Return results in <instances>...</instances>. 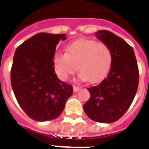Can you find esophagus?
Returning a JSON list of instances; mask_svg holds the SVG:
<instances>
[{
    "label": "esophagus",
    "instance_id": "34e87169",
    "mask_svg": "<svg viewBox=\"0 0 149 149\" xmlns=\"http://www.w3.org/2000/svg\"><path fill=\"white\" fill-rule=\"evenodd\" d=\"M73 89H74V92H77V91H79V89H80V88L74 85V86H73Z\"/></svg>",
    "mask_w": 149,
    "mask_h": 149
}]
</instances>
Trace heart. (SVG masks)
Instances as JSON below:
<instances>
[{
  "instance_id": "obj_1",
  "label": "heart",
  "mask_w": 149,
  "mask_h": 149,
  "mask_svg": "<svg viewBox=\"0 0 149 149\" xmlns=\"http://www.w3.org/2000/svg\"><path fill=\"white\" fill-rule=\"evenodd\" d=\"M113 59V51L107 44L80 39L67 45L65 53L56 52L53 65L58 77L63 81L77 71L78 66L79 79L97 83L109 74Z\"/></svg>"
}]
</instances>
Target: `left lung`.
Segmentation results:
<instances>
[{
    "label": "left lung",
    "instance_id": "1",
    "mask_svg": "<svg viewBox=\"0 0 149 149\" xmlns=\"http://www.w3.org/2000/svg\"><path fill=\"white\" fill-rule=\"evenodd\" d=\"M97 37L113 51V64L107 77L98 85L87 88L89 100L84 104L86 115L95 122H115L128 110L134 99L139 72L133 48L109 31H100Z\"/></svg>",
    "mask_w": 149,
    "mask_h": 149
}]
</instances>
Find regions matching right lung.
Wrapping results in <instances>:
<instances>
[{
    "mask_svg": "<svg viewBox=\"0 0 149 149\" xmlns=\"http://www.w3.org/2000/svg\"><path fill=\"white\" fill-rule=\"evenodd\" d=\"M65 39V34L38 33L15 52L11 87L20 108L36 121L57 118L73 94L72 85L60 81L53 65L56 45Z\"/></svg>",
    "mask_w": 149,
    "mask_h": 149,
    "instance_id": "right-lung-1",
    "label": "right lung"
}]
</instances>
